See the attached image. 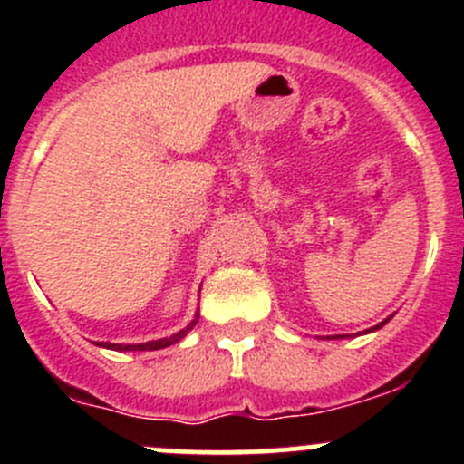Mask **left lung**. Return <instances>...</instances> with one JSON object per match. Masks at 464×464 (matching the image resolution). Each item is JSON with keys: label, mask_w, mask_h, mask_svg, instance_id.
Listing matches in <instances>:
<instances>
[{"label": "left lung", "mask_w": 464, "mask_h": 464, "mask_svg": "<svg viewBox=\"0 0 464 464\" xmlns=\"http://www.w3.org/2000/svg\"><path fill=\"white\" fill-rule=\"evenodd\" d=\"M386 321H388V319H386ZM386 321H383V323H386ZM383 323H379V325H377V327H382V325H383ZM377 327H372V330H377ZM368 332H371V330H368Z\"/></svg>", "instance_id": "1"}]
</instances>
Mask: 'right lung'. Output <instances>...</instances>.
<instances>
[{
    "label": "right lung",
    "mask_w": 464,
    "mask_h": 464,
    "mask_svg": "<svg viewBox=\"0 0 464 464\" xmlns=\"http://www.w3.org/2000/svg\"><path fill=\"white\" fill-rule=\"evenodd\" d=\"M198 319L199 316H195V321L190 323L186 330L177 332V334L170 336V339H159V341H150V343H139V345H116V343H96V345H102V348H110V350H161V348H168V345H172V343H177V341L184 339V336L188 334V330H193Z\"/></svg>",
    "instance_id": "add662e5"
}]
</instances>
